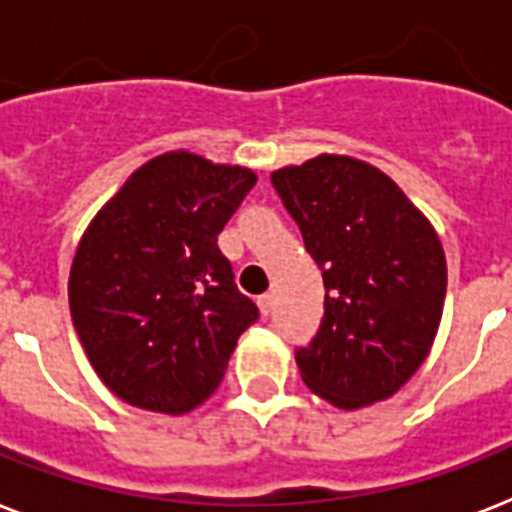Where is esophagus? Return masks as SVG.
Segmentation results:
<instances>
[{
	"label": "esophagus",
	"mask_w": 512,
	"mask_h": 512,
	"mask_svg": "<svg viewBox=\"0 0 512 512\" xmlns=\"http://www.w3.org/2000/svg\"><path fill=\"white\" fill-rule=\"evenodd\" d=\"M257 307H260V313L268 318L273 313V294H263V297H257Z\"/></svg>",
	"instance_id": "1"
}]
</instances>
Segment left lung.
I'll return each mask as SVG.
<instances>
[{"label": "left lung", "instance_id": "left-lung-1", "mask_svg": "<svg viewBox=\"0 0 512 512\" xmlns=\"http://www.w3.org/2000/svg\"><path fill=\"white\" fill-rule=\"evenodd\" d=\"M323 270L326 313L297 365L310 392L342 410L410 381L442 321L447 260L429 218L392 178L347 155L270 176Z\"/></svg>", "mask_w": 512, "mask_h": 512}]
</instances>
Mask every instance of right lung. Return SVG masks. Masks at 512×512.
I'll return each mask as SVG.
<instances>
[{"label": "right lung", "instance_id": "add662e5", "mask_svg": "<svg viewBox=\"0 0 512 512\" xmlns=\"http://www.w3.org/2000/svg\"><path fill=\"white\" fill-rule=\"evenodd\" d=\"M257 176L178 149L134 170L78 242L68 299L86 357L112 394L184 415L218 389L257 305L218 234Z\"/></svg>", "mask_w": 512, "mask_h": 512}]
</instances>
